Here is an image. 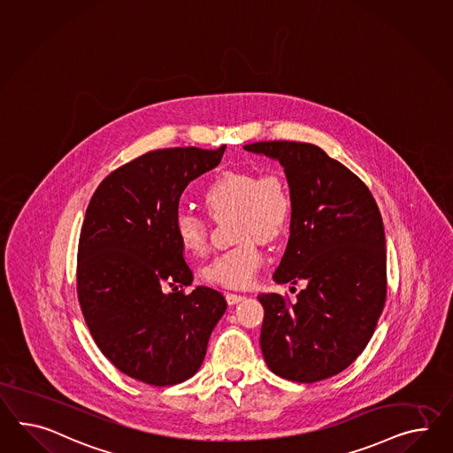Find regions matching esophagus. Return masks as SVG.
Wrapping results in <instances>:
<instances>
[{"label":"esophagus","instance_id":"34e87169","mask_svg":"<svg viewBox=\"0 0 453 453\" xmlns=\"http://www.w3.org/2000/svg\"><path fill=\"white\" fill-rule=\"evenodd\" d=\"M225 299H226V302H228L230 305H234V303H238V302L243 301L244 296H242V294H233V292H226V294H225Z\"/></svg>","mask_w":453,"mask_h":453}]
</instances>
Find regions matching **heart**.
<instances>
[{
  "label": "heart",
  "mask_w": 453,
  "mask_h": 453,
  "mask_svg": "<svg viewBox=\"0 0 453 453\" xmlns=\"http://www.w3.org/2000/svg\"><path fill=\"white\" fill-rule=\"evenodd\" d=\"M203 205L211 219L220 220L234 213V236L238 246L215 256L202 269V276L213 286L244 289L253 284L265 263L259 242L273 243L289 232L294 200L286 179L276 171H225L203 190ZM175 238L190 255H202L209 244V225L192 211L175 215Z\"/></svg>",
  "instance_id": "heart-1"
}]
</instances>
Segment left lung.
<instances>
[{
	"label": "left lung",
	"instance_id": "left-lung-1",
	"mask_svg": "<svg viewBox=\"0 0 453 453\" xmlns=\"http://www.w3.org/2000/svg\"><path fill=\"white\" fill-rule=\"evenodd\" d=\"M284 167L294 200L286 253L274 280H305L297 301L257 296L261 349L269 370L297 383L335 376L366 349L386 302L383 219L370 188L309 142L243 146Z\"/></svg>",
	"mask_w": 453,
	"mask_h": 453
}]
</instances>
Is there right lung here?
I'll return each mask as SVG.
<instances>
[{
  "label": "right lung",
  "mask_w": 453,
  "mask_h": 453,
  "mask_svg": "<svg viewBox=\"0 0 453 453\" xmlns=\"http://www.w3.org/2000/svg\"><path fill=\"white\" fill-rule=\"evenodd\" d=\"M219 150L146 152L106 175L81 225L77 294L96 347L118 370L152 386L198 372L226 311L219 290L198 286L174 233L188 182L217 167ZM167 283L175 288L165 295Z\"/></svg>",
  "instance_id": "1"
}]
</instances>
